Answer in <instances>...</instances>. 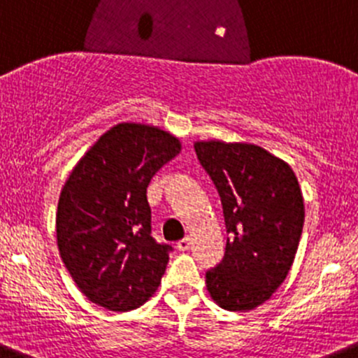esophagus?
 Wrapping results in <instances>:
<instances>
[{
	"instance_id": "34e87169",
	"label": "esophagus",
	"mask_w": 358,
	"mask_h": 358,
	"mask_svg": "<svg viewBox=\"0 0 358 358\" xmlns=\"http://www.w3.org/2000/svg\"><path fill=\"white\" fill-rule=\"evenodd\" d=\"M189 246H190L189 236H187V238H183V239H180V241L176 243V248H178L180 252H185V250H189Z\"/></svg>"
}]
</instances>
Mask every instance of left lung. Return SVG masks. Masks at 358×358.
<instances>
[{
    "label": "left lung",
    "mask_w": 358,
    "mask_h": 358,
    "mask_svg": "<svg viewBox=\"0 0 358 358\" xmlns=\"http://www.w3.org/2000/svg\"><path fill=\"white\" fill-rule=\"evenodd\" d=\"M197 159L213 180L229 238L224 260L206 273L211 299L250 311L271 299L296 259L304 199L283 159L253 143L199 140Z\"/></svg>",
    "instance_id": "left-lung-1"
}]
</instances>
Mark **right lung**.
Listing matches in <instances>:
<instances>
[{"mask_svg":"<svg viewBox=\"0 0 358 358\" xmlns=\"http://www.w3.org/2000/svg\"><path fill=\"white\" fill-rule=\"evenodd\" d=\"M182 150L157 126L120 122L69 173L55 211L59 255L80 292L110 311H131L161 285L169 245L150 236L147 187Z\"/></svg>","mask_w":358,"mask_h":358,"instance_id":"obj_1","label":"right lung"}]
</instances>
